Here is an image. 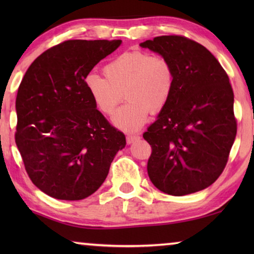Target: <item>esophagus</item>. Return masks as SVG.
<instances>
[{
    "mask_svg": "<svg viewBox=\"0 0 254 254\" xmlns=\"http://www.w3.org/2000/svg\"><path fill=\"white\" fill-rule=\"evenodd\" d=\"M139 139H140V136L137 134H128L127 136V144H131V143L134 142V141L139 140Z\"/></svg>",
    "mask_w": 254,
    "mask_h": 254,
    "instance_id": "obj_1",
    "label": "esophagus"
}]
</instances>
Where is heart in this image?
<instances>
[{
	"instance_id": "b5f03b06",
	"label": "heart",
	"mask_w": 254,
	"mask_h": 254,
	"mask_svg": "<svg viewBox=\"0 0 254 254\" xmlns=\"http://www.w3.org/2000/svg\"><path fill=\"white\" fill-rule=\"evenodd\" d=\"M104 77L89 72L86 89L97 110L112 115L123 94L128 101L113 118L114 126L124 131H135L147 122L150 112L166 107L175 87L173 63L162 55L132 50L118 56L104 67Z\"/></svg>"
}]
</instances>
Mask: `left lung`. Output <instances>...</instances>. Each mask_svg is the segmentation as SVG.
Listing matches in <instances>:
<instances>
[{
  "mask_svg": "<svg viewBox=\"0 0 254 254\" xmlns=\"http://www.w3.org/2000/svg\"><path fill=\"white\" fill-rule=\"evenodd\" d=\"M140 46L165 56L175 69L170 101L143 133L152 149L149 178L168 195L203 190L224 170L238 130L229 76L209 50L186 37Z\"/></svg>",
  "mask_w": 254,
  "mask_h": 254,
  "instance_id": "obj_1",
  "label": "left lung"
}]
</instances>
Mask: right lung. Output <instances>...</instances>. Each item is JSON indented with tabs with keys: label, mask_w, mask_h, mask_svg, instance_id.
I'll list each match as a JSON object with an SVG mask.
<instances>
[{
	"label": "right lung",
	"mask_w": 254,
	"mask_h": 254,
	"mask_svg": "<svg viewBox=\"0 0 254 254\" xmlns=\"http://www.w3.org/2000/svg\"><path fill=\"white\" fill-rule=\"evenodd\" d=\"M121 40H67L30 65L16 95L15 143L29 178L50 197L79 200L104 183L126 135L96 109L85 77Z\"/></svg>",
	"instance_id": "add662e5"
}]
</instances>
